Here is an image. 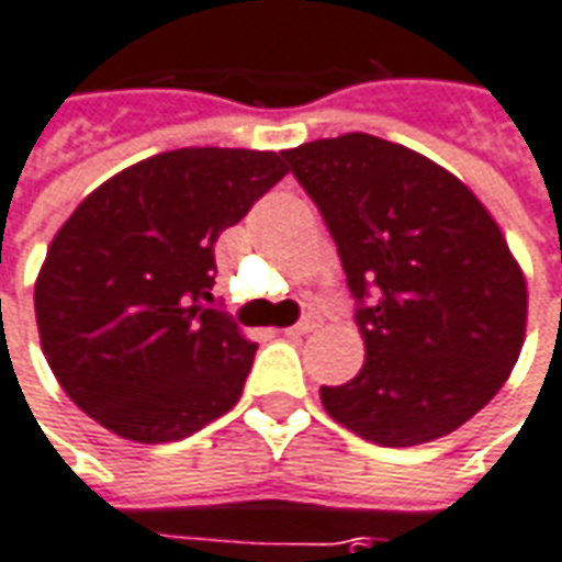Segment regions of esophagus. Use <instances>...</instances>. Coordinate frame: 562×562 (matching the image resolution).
<instances>
[{
    "instance_id": "1",
    "label": "esophagus",
    "mask_w": 562,
    "mask_h": 562,
    "mask_svg": "<svg viewBox=\"0 0 562 562\" xmlns=\"http://www.w3.org/2000/svg\"><path fill=\"white\" fill-rule=\"evenodd\" d=\"M316 328V322L313 319H301L297 325H292V328H285V335L289 337H301V335H310Z\"/></svg>"
}]
</instances>
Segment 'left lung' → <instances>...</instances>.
Wrapping results in <instances>:
<instances>
[{"mask_svg":"<svg viewBox=\"0 0 562 562\" xmlns=\"http://www.w3.org/2000/svg\"><path fill=\"white\" fill-rule=\"evenodd\" d=\"M282 158L359 297L364 364L344 386H322L325 411L380 447L457 431L502 390L527 337V280L496 218L453 172L371 133Z\"/></svg>","mask_w":562,"mask_h":562,"instance_id":"1","label":"left lung"}]
</instances>
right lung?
Wrapping results in <instances>:
<instances>
[{
    "mask_svg": "<svg viewBox=\"0 0 562 562\" xmlns=\"http://www.w3.org/2000/svg\"><path fill=\"white\" fill-rule=\"evenodd\" d=\"M285 172L277 151L176 148L115 172L63 222L35 277V322L90 419L160 445L240 402L258 344L210 307L213 246Z\"/></svg>",
    "mask_w": 562,
    "mask_h": 562,
    "instance_id": "add662e5",
    "label": "right lung"
}]
</instances>
